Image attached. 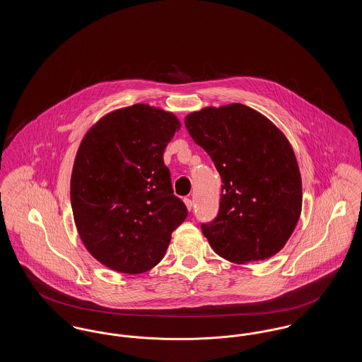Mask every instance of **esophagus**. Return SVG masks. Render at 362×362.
I'll return each mask as SVG.
<instances>
[{
	"mask_svg": "<svg viewBox=\"0 0 362 362\" xmlns=\"http://www.w3.org/2000/svg\"><path fill=\"white\" fill-rule=\"evenodd\" d=\"M185 204H186V206H187V209H189V210H191V209H192V201H191L189 198H185Z\"/></svg>",
	"mask_w": 362,
	"mask_h": 362,
	"instance_id": "1",
	"label": "esophagus"
}]
</instances>
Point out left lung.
Returning a JSON list of instances; mask_svg holds the SVG:
<instances>
[{
    "mask_svg": "<svg viewBox=\"0 0 362 362\" xmlns=\"http://www.w3.org/2000/svg\"><path fill=\"white\" fill-rule=\"evenodd\" d=\"M185 124L221 176L217 217L201 225L221 258L248 263L284 248L301 214V176L292 146L273 122L233 103L191 112Z\"/></svg>",
    "mask_w": 362,
    "mask_h": 362,
    "instance_id": "obj_1",
    "label": "left lung"
}]
</instances>
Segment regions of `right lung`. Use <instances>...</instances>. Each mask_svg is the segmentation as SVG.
Instances as JSON below:
<instances>
[{"label":"right lung","instance_id":"obj_1","mask_svg":"<svg viewBox=\"0 0 362 362\" xmlns=\"http://www.w3.org/2000/svg\"><path fill=\"white\" fill-rule=\"evenodd\" d=\"M179 129L173 112L134 104L107 114L80 144L70 180L73 217L89 254L111 270L155 267L187 217L163 160Z\"/></svg>","mask_w":362,"mask_h":362}]
</instances>
